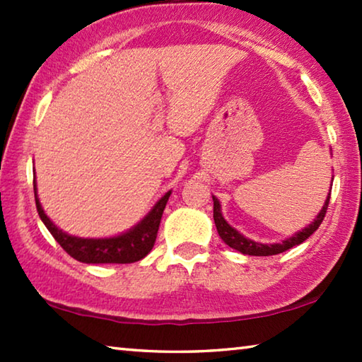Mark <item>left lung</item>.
Returning <instances> with one entry per match:
<instances>
[{"mask_svg":"<svg viewBox=\"0 0 362 362\" xmlns=\"http://www.w3.org/2000/svg\"><path fill=\"white\" fill-rule=\"evenodd\" d=\"M332 189V187H330ZM214 222H216L217 226V231L222 240L225 241V244H228L230 247L240 250L241 254H246V255H259V257H267V255H276L284 252V250H289L293 246H298V244H302L305 240H308V238L313 235V233L320 228V225L322 223L324 217H326V212H327V206H329V201H330V193L327 196L326 203H324L321 212L317 214V217L315 218L313 223H310L306 228H303L302 231H298L297 235H293L289 240H286L283 243H278V244H260V243H255V241H250L247 238H244L241 233H238L233 226H230L226 223V220L222 216V211H220V203L217 198H214Z\"/></svg>","mask_w":362,"mask_h":362,"instance_id":"8db88e82","label":"left lung"}]
</instances>
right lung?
Instances as JSON below:
<instances>
[{
  "instance_id": "right-lung-1",
  "label": "right lung",
  "mask_w": 362,
  "mask_h": 362,
  "mask_svg": "<svg viewBox=\"0 0 362 362\" xmlns=\"http://www.w3.org/2000/svg\"><path fill=\"white\" fill-rule=\"evenodd\" d=\"M36 211L46 228L51 231L66 254L83 263H134L142 260L150 252L156 241V235L161 223L164 207L168 204L170 192L163 196L153 207L151 212L142 222L134 226L124 235L105 238V240H84V238L70 236L54 225L42 211L38 196H36V182L33 180Z\"/></svg>"
}]
</instances>
